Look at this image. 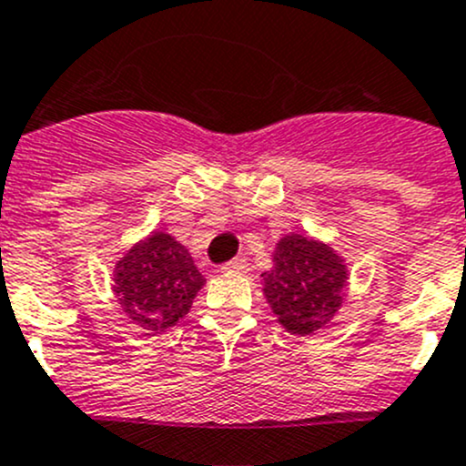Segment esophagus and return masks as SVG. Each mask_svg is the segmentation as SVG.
Masks as SVG:
<instances>
[{"instance_id": "34e87169", "label": "esophagus", "mask_w": 466, "mask_h": 466, "mask_svg": "<svg viewBox=\"0 0 466 466\" xmlns=\"http://www.w3.org/2000/svg\"><path fill=\"white\" fill-rule=\"evenodd\" d=\"M223 272H248V261L246 259H232L220 266Z\"/></svg>"}]
</instances>
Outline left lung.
<instances>
[{"mask_svg": "<svg viewBox=\"0 0 466 466\" xmlns=\"http://www.w3.org/2000/svg\"><path fill=\"white\" fill-rule=\"evenodd\" d=\"M272 270L263 272V295L277 322L295 336H311L336 318L345 302L347 266L327 243L302 234L277 241Z\"/></svg>", "mask_w": 466, "mask_h": 466, "instance_id": "obj_1", "label": "left lung"}]
</instances>
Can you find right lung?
<instances>
[{
    "label": "right lung",
    "mask_w": 466,
    "mask_h": 466,
    "mask_svg": "<svg viewBox=\"0 0 466 466\" xmlns=\"http://www.w3.org/2000/svg\"><path fill=\"white\" fill-rule=\"evenodd\" d=\"M115 295L137 327L159 333L189 313L205 277L180 241L155 229L115 266Z\"/></svg>",
    "instance_id": "right-lung-1"
}]
</instances>
